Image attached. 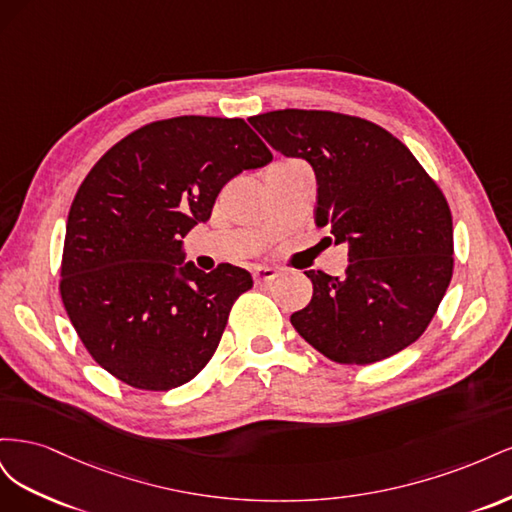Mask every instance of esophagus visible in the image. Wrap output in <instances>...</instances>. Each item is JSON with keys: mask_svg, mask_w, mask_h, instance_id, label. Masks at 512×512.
Instances as JSON below:
<instances>
[{"mask_svg": "<svg viewBox=\"0 0 512 512\" xmlns=\"http://www.w3.org/2000/svg\"><path fill=\"white\" fill-rule=\"evenodd\" d=\"M280 275H282V271L277 269V267H258L254 271V280H256V284H269V282L275 280V277H280Z\"/></svg>", "mask_w": 512, "mask_h": 512, "instance_id": "esophagus-1", "label": "esophagus"}]
</instances>
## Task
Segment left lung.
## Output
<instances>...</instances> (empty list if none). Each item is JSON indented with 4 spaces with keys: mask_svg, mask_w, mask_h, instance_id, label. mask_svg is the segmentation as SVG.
Instances as JSON below:
<instances>
[{
    "mask_svg": "<svg viewBox=\"0 0 512 512\" xmlns=\"http://www.w3.org/2000/svg\"><path fill=\"white\" fill-rule=\"evenodd\" d=\"M288 158L312 164L314 220L348 243L344 277L305 271L312 301L292 327L327 359L371 365L425 333L453 277V218L438 183L367 119L284 108L247 119Z\"/></svg>",
    "mask_w": 512,
    "mask_h": 512,
    "instance_id": "left-lung-1",
    "label": "left lung"
}]
</instances>
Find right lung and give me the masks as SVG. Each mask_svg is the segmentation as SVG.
I'll use <instances>...</instances> for the list:
<instances>
[{
	"mask_svg": "<svg viewBox=\"0 0 512 512\" xmlns=\"http://www.w3.org/2000/svg\"><path fill=\"white\" fill-rule=\"evenodd\" d=\"M273 160L243 119L183 115L134 130L89 170L68 213L59 292L102 369L141 391L196 378L252 275L183 262L181 239L224 185Z\"/></svg>",
	"mask_w": 512,
	"mask_h": 512,
	"instance_id": "right-lung-1",
	"label": "right lung"
}]
</instances>
